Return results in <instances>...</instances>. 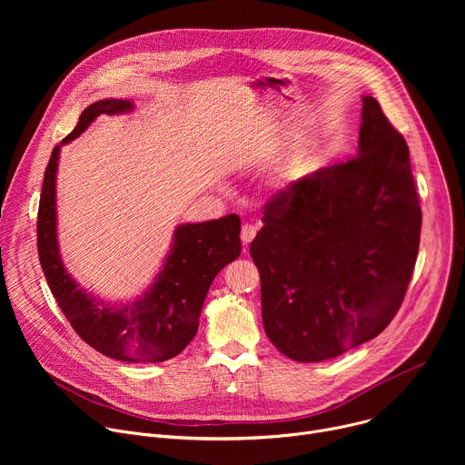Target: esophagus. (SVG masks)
<instances>
[{
  "mask_svg": "<svg viewBox=\"0 0 465 465\" xmlns=\"http://www.w3.org/2000/svg\"><path fill=\"white\" fill-rule=\"evenodd\" d=\"M255 233H257V226L248 224V223L242 224V228H241V241H242V244H250L253 241Z\"/></svg>",
  "mask_w": 465,
  "mask_h": 465,
  "instance_id": "34e87169",
  "label": "esophagus"
}]
</instances>
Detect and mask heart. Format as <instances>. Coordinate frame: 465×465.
<instances>
[{
  "mask_svg": "<svg viewBox=\"0 0 465 465\" xmlns=\"http://www.w3.org/2000/svg\"><path fill=\"white\" fill-rule=\"evenodd\" d=\"M278 185H280L282 189H285V187L289 185V180H287V178H280V180H278Z\"/></svg>",
  "mask_w": 465,
  "mask_h": 465,
  "instance_id": "1",
  "label": "heart"
}]
</instances>
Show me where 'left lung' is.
Listing matches in <instances>:
<instances>
[{"label": "left lung", "instance_id": "8db88e82", "mask_svg": "<svg viewBox=\"0 0 465 465\" xmlns=\"http://www.w3.org/2000/svg\"><path fill=\"white\" fill-rule=\"evenodd\" d=\"M250 244L264 333L289 359H335L400 311L420 248L409 147L364 95L357 158L322 167L264 208Z\"/></svg>", "mask_w": 465, "mask_h": 465}]
</instances>
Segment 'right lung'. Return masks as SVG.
<instances>
[{
	"mask_svg": "<svg viewBox=\"0 0 465 465\" xmlns=\"http://www.w3.org/2000/svg\"><path fill=\"white\" fill-rule=\"evenodd\" d=\"M134 110L128 99H103L51 153L38 208V257L47 285L77 335L99 353L123 362H162L193 341L215 276L241 253V219L228 215L176 226L154 282L134 302H103L65 271L56 235V171L62 145L74 142L101 115Z\"/></svg>",
	"mask_w": 465,
	"mask_h": 465,
	"instance_id": "right-lung-1",
	"label": "right lung"
}]
</instances>
